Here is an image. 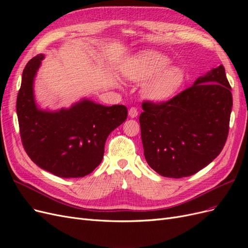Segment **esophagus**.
Masks as SVG:
<instances>
[{"label": "esophagus", "instance_id": "obj_1", "mask_svg": "<svg viewBox=\"0 0 248 248\" xmlns=\"http://www.w3.org/2000/svg\"><path fill=\"white\" fill-rule=\"evenodd\" d=\"M128 114H129V116H130L131 118H136V117H138V115H139V110H138L137 108L132 107V108H129Z\"/></svg>", "mask_w": 248, "mask_h": 248}]
</instances>
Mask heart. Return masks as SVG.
<instances>
[{"label": "heart", "mask_w": 248, "mask_h": 248, "mask_svg": "<svg viewBox=\"0 0 248 248\" xmlns=\"http://www.w3.org/2000/svg\"><path fill=\"white\" fill-rule=\"evenodd\" d=\"M170 60L155 50H145L127 62L124 74L132 81H146L144 93L156 100L167 99L182 85L184 72L178 66H169Z\"/></svg>", "instance_id": "1"}]
</instances>
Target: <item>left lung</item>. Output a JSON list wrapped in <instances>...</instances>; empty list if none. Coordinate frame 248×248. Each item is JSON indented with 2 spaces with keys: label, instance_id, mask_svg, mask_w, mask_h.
Listing matches in <instances>:
<instances>
[{
  "label": "left lung",
  "instance_id": "left-lung-1",
  "mask_svg": "<svg viewBox=\"0 0 248 248\" xmlns=\"http://www.w3.org/2000/svg\"><path fill=\"white\" fill-rule=\"evenodd\" d=\"M231 90L220 65L167 101L142 102L140 136L151 169L163 177L182 178L212 162L228 139Z\"/></svg>",
  "mask_w": 248,
  "mask_h": 248
}]
</instances>
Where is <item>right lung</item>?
I'll use <instances>...</instances> for the list:
<instances>
[{
  "mask_svg": "<svg viewBox=\"0 0 248 248\" xmlns=\"http://www.w3.org/2000/svg\"><path fill=\"white\" fill-rule=\"evenodd\" d=\"M43 55L31 59L22 71L16 112L22 146L39 168L62 178H79L102 161L109 133L127 119L125 106L104 107L87 99L69 109L37 108L33 81Z\"/></svg>",
  "mask_w": 248,
  "mask_h": 248,
  "instance_id": "1",
  "label": "right lung"
}]
</instances>
